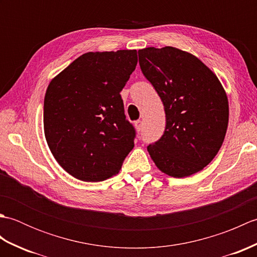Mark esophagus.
<instances>
[{
    "label": "esophagus",
    "instance_id": "34e87169",
    "mask_svg": "<svg viewBox=\"0 0 257 257\" xmlns=\"http://www.w3.org/2000/svg\"><path fill=\"white\" fill-rule=\"evenodd\" d=\"M135 125L138 132H141V130H143V121H141V120H137V121L135 122Z\"/></svg>",
    "mask_w": 257,
    "mask_h": 257
}]
</instances>
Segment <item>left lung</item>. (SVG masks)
I'll list each match as a JSON object with an SVG mask.
<instances>
[{
    "label": "left lung",
    "mask_w": 257,
    "mask_h": 257,
    "mask_svg": "<svg viewBox=\"0 0 257 257\" xmlns=\"http://www.w3.org/2000/svg\"><path fill=\"white\" fill-rule=\"evenodd\" d=\"M141 72L155 87L166 112L161 138L147 149L168 176L188 177L213 160L224 141L227 97L212 70L176 47L139 50Z\"/></svg>",
    "instance_id": "left-lung-1"
}]
</instances>
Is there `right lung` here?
Instances as JSON below:
<instances>
[{
  "label": "right lung",
  "instance_id": "right-lung-1",
  "mask_svg": "<svg viewBox=\"0 0 257 257\" xmlns=\"http://www.w3.org/2000/svg\"><path fill=\"white\" fill-rule=\"evenodd\" d=\"M138 63L137 51L86 53L47 87L44 132L65 171L83 181H103L121 168L135 146L120 91Z\"/></svg>",
  "mask_w": 257,
  "mask_h": 257
}]
</instances>
